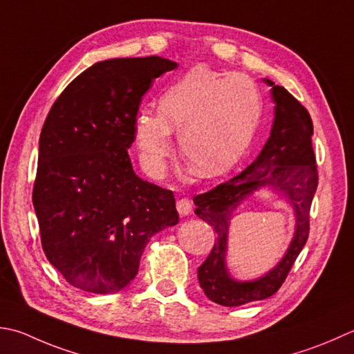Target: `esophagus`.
<instances>
[{
  "mask_svg": "<svg viewBox=\"0 0 354 354\" xmlns=\"http://www.w3.org/2000/svg\"><path fill=\"white\" fill-rule=\"evenodd\" d=\"M176 209H178V213L181 214L183 218L190 216V214H192V201H189V199H179L178 204H176Z\"/></svg>",
  "mask_w": 354,
  "mask_h": 354,
  "instance_id": "34e87169",
  "label": "esophagus"
}]
</instances>
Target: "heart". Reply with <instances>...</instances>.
<instances>
[{
  "instance_id": "1",
  "label": "heart",
  "mask_w": 354,
  "mask_h": 354,
  "mask_svg": "<svg viewBox=\"0 0 354 354\" xmlns=\"http://www.w3.org/2000/svg\"><path fill=\"white\" fill-rule=\"evenodd\" d=\"M261 100L253 82L238 73L196 67L165 90L159 110L136 115L133 135L144 167L162 173L171 153V131L193 175L213 178L236 164L254 138Z\"/></svg>"
}]
</instances>
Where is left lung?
<instances>
[{
	"mask_svg": "<svg viewBox=\"0 0 354 354\" xmlns=\"http://www.w3.org/2000/svg\"><path fill=\"white\" fill-rule=\"evenodd\" d=\"M262 81L272 87L270 95L274 102L273 126L264 147L239 175L193 198L196 216L210 224L218 234L209 258L198 268V281L205 296L224 307L262 301L278 292L308 239L310 205L317 187L311 145L313 122L308 112L282 86L267 78ZM261 191L279 196L292 207L294 238L283 258L268 272L254 280H236L226 266L231 219L245 200Z\"/></svg>",
	"mask_w": 354,
	"mask_h": 354,
	"instance_id": "8db88e82",
	"label": "left lung"
}]
</instances>
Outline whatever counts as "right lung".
I'll return each mask as SVG.
<instances>
[{
    "label": "right lung",
    "mask_w": 354,
    "mask_h": 354,
    "mask_svg": "<svg viewBox=\"0 0 354 354\" xmlns=\"http://www.w3.org/2000/svg\"><path fill=\"white\" fill-rule=\"evenodd\" d=\"M176 67L161 57L95 62L47 115L32 199L47 259L76 288H126L150 238L178 224L173 193L142 181L129 158L144 93Z\"/></svg>",
    "instance_id": "right-lung-1"
}]
</instances>
